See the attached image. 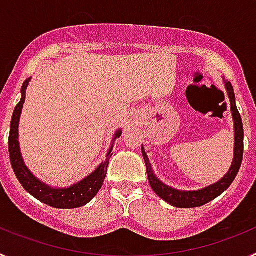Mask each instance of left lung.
Returning a JSON list of instances; mask_svg holds the SVG:
<instances>
[{
	"mask_svg": "<svg viewBox=\"0 0 256 256\" xmlns=\"http://www.w3.org/2000/svg\"><path fill=\"white\" fill-rule=\"evenodd\" d=\"M224 82L226 91H227L228 98H230V112H232V118L234 122V160H232V165H230V170L227 172L224 177L219 180L218 182L212 183L210 186L204 187L201 190H196V191H183V190L173 188V187L165 184L164 182L156 177L155 173L152 170L151 162L148 160V156L144 151V146H141L142 156L146 162V172H148V178L150 182L151 188L154 190L156 195L166 201L168 204H170L174 208H198L202 205L208 204L212 200L218 198L222 195L228 187L230 186V183L234 182L236 178L237 173L240 170L241 162H242V155H244V126H242V119L240 115L238 110L236 106V97H234V87L227 80Z\"/></svg>",
	"mask_w": 256,
	"mask_h": 256,
	"instance_id": "obj_1",
	"label": "left lung"
}]
</instances>
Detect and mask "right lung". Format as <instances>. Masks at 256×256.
Listing matches in <instances>:
<instances>
[{"mask_svg": "<svg viewBox=\"0 0 256 256\" xmlns=\"http://www.w3.org/2000/svg\"><path fill=\"white\" fill-rule=\"evenodd\" d=\"M30 78H28L22 83V98L14 110L12 118L10 124V136H8V152H10V160L15 176L22 183V186L29 192L33 198L40 200V202L48 205V206L56 208V209H76L87 205L97 192L102 187L105 180L106 172H108V160L112 156V144L116 138H119L123 133L122 130H118L114 133L112 146L106 154V160L101 162L91 174L80 180L79 182L74 183L69 187H52L47 183H44L38 180L34 174L29 170V168L22 160V152H20L19 144V122L20 115L22 112V105L26 102V92L28 88Z\"/></svg>", "mask_w": 256, "mask_h": 256, "instance_id": "add662e5", "label": "right lung"}]
</instances>
